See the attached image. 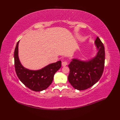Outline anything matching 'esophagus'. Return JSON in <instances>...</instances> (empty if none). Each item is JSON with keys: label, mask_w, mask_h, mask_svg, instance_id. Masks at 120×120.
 <instances>
[{"label": "esophagus", "mask_w": 120, "mask_h": 120, "mask_svg": "<svg viewBox=\"0 0 120 120\" xmlns=\"http://www.w3.org/2000/svg\"><path fill=\"white\" fill-rule=\"evenodd\" d=\"M67 64H68V63L67 61H63V62L61 63V65H62L63 67L66 66Z\"/></svg>", "instance_id": "34e87169"}]
</instances>
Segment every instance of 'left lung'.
<instances>
[{
	"label": "left lung",
	"mask_w": 120,
	"mask_h": 120,
	"mask_svg": "<svg viewBox=\"0 0 120 120\" xmlns=\"http://www.w3.org/2000/svg\"><path fill=\"white\" fill-rule=\"evenodd\" d=\"M95 45L97 52L95 56L85 60L73 58L68 65L70 71L68 80L76 90H85L92 86L103 74L105 48L98 37L95 40Z\"/></svg>",
	"instance_id": "left-lung-1"
}]
</instances>
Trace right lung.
<instances>
[{
    "instance_id": "1",
    "label": "right lung",
    "mask_w": 120,
    "mask_h": 120,
    "mask_svg": "<svg viewBox=\"0 0 120 120\" xmlns=\"http://www.w3.org/2000/svg\"><path fill=\"white\" fill-rule=\"evenodd\" d=\"M17 42L14 53V65L16 75L20 81L28 88L35 92L46 89L52 83L54 74L61 67V61L50 64L38 70H31L24 67L19 56Z\"/></svg>"
}]
</instances>
